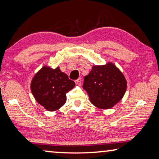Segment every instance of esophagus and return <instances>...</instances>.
<instances>
[{"label":"esophagus","mask_w":159,"mask_h":159,"mask_svg":"<svg viewBox=\"0 0 159 159\" xmlns=\"http://www.w3.org/2000/svg\"><path fill=\"white\" fill-rule=\"evenodd\" d=\"M81 82H82V80H81V79H77V80H75V84L78 85V86H80V85H81Z\"/></svg>","instance_id":"34e87169"}]
</instances>
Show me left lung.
I'll use <instances>...</instances> for the list:
<instances>
[{"instance_id":"1","label":"left lung","mask_w":159,"mask_h":159,"mask_svg":"<svg viewBox=\"0 0 159 159\" xmlns=\"http://www.w3.org/2000/svg\"><path fill=\"white\" fill-rule=\"evenodd\" d=\"M84 89L91 103L101 109H109L121 100L127 82L122 72L113 63L93 66L84 77Z\"/></svg>"}]
</instances>
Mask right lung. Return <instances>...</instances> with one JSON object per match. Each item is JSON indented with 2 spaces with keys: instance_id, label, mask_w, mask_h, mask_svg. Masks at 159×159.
<instances>
[{
  "instance_id": "add662e5",
  "label": "right lung",
  "mask_w": 159,
  "mask_h": 159,
  "mask_svg": "<svg viewBox=\"0 0 159 159\" xmlns=\"http://www.w3.org/2000/svg\"><path fill=\"white\" fill-rule=\"evenodd\" d=\"M75 86V82L57 67L44 66L34 75L30 89L35 101L48 111L59 109L66 102V94Z\"/></svg>"
}]
</instances>
